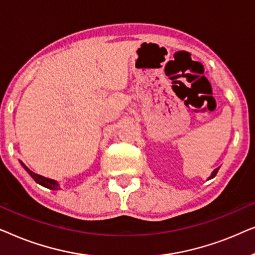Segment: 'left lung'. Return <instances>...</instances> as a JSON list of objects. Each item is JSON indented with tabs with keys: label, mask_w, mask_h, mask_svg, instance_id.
Wrapping results in <instances>:
<instances>
[{
	"label": "left lung",
	"mask_w": 255,
	"mask_h": 255,
	"mask_svg": "<svg viewBox=\"0 0 255 255\" xmlns=\"http://www.w3.org/2000/svg\"><path fill=\"white\" fill-rule=\"evenodd\" d=\"M218 169H219V167H218V168H216V169L214 170V172L211 173V175H210V177H209L208 180H210V179H212V177H215V176H216V174H217V172H218Z\"/></svg>",
	"instance_id": "8db88e82"
}]
</instances>
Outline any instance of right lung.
Wrapping results in <instances>:
<instances>
[{"mask_svg":"<svg viewBox=\"0 0 255 255\" xmlns=\"http://www.w3.org/2000/svg\"><path fill=\"white\" fill-rule=\"evenodd\" d=\"M20 163H22V166L24 167V169H25L26 172L30 174L31 177H32V179H33L34 181H36L37 183H39L40 186H43V187H45V188H48V189H51V190H59V189H60V186H59V183H58L55 180L47 179V177H44V176H41V175H38V174L33 173L32 170H30L29 168H27V167H26L25 165H24V163H23L22 161H20Z\"/></svg>","mask_w":255,"mask_h":255,"instance_id":"obj_1","label":"right lung"}]
</instances>
